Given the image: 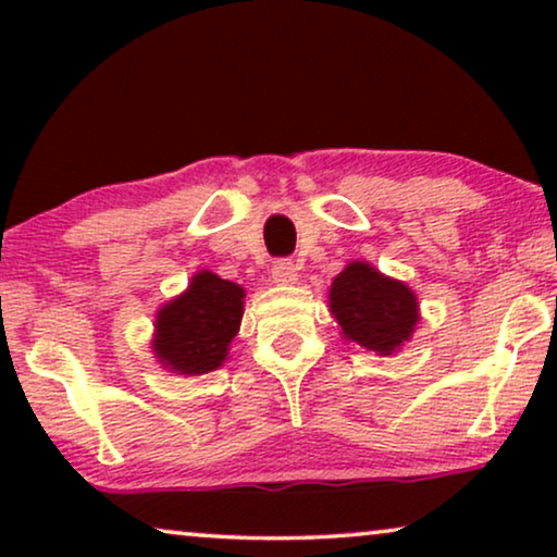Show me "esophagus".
I'll return each instance as SVG.
<instances>
[{"instance_id":"esophagus-1","label":"esophagus","mask_w":557,"mask_h":557,"mask_svg":"<svg viewBox=\"0 0 557 557\" xmlns=\"http://www.w3.org/2000/svg\"><path fill=\"white\" fill-rule=\"evenodd\" d=\"M296 271H299V269H296V263L292 261V258H278V261L273 263V269H271V278L281 286L296 284Z\"/></svg>"}]
</instances>
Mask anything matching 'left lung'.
<instances>
[{"mask_svg":"<svg viewBox=\"0 0 557 557\" xmlns=\"http://www.w3.org/2000/svg\"><path fill=\"white\" fill-rule=\"evenodd\" d=\"M330 311L342 337L383 357L398 352L421 319L410 286L364 261H352L332 281Z\"/></svg>","mask_w":557,"mask_h":557,"instance_id":"1","label":"left lung"}]
</instances>
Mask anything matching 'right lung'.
I'll list each match as a JSON object with an SVG mask.
<instances>
[{"label":"right lung","instance_id":"obj_1","mask_svg":"<svg viewBox=\"0 0 557 557\" xmlns=\"http://www.w3.org/2000/svg\"><path fill=\"white\" fill-rule=\"evenodd\" d=\"M246 292L212 271L195 273L187 292L157 311L151 352L177 375H205L225 362L240 330Z\"/></svg>","mask_w":557,"mask_h":557}]
</instances>
